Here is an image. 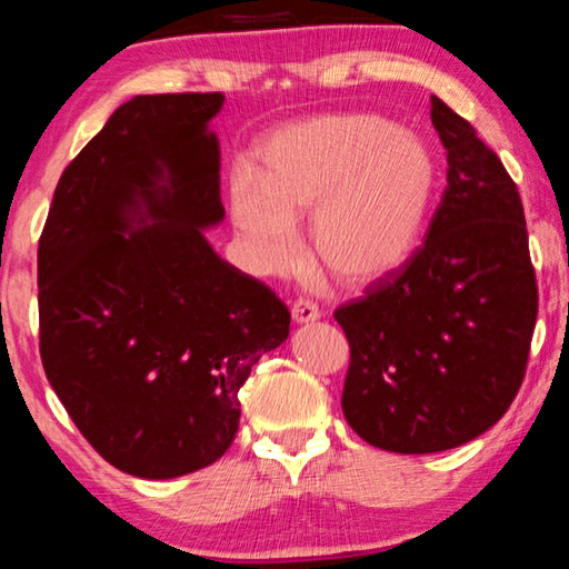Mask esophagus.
Wrapping results in <instances>:
<instances>
[{
  "instance_id": "34e87169",
  "label": "esophagus",
  "mask_w": 569,
  "mask_h": 569,
  "mask_svg": "<svg viewBox=\"0 0 569 569\" xmlns=\"http://www.w3.org/2000/svg\"><path fill=\"white\" fill-rule=\"evenodd\" d=\"M321 318V310H318L316 302L310 300H295L292 302V321L295 323H313Z\"/></svg>"
}]
</instances>
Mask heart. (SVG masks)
Returning a JSON list of instances; mask_svg holds the SVG:
<instances>
[{
    "mask_svg": "<svg viewBox=\"0 0 569 569\" xmlns=\"http://www.w3.org/2000/svg\"><path fill=\"white\" fill-rule=\"evenodd\" d=\"M438 166L422 139L370 113L316 116L261 144V173H230V217L263 271L290 269L298 217L323 269L368 287L407 267L422 243Z\"/></svg>",
    "mask_w": 569,
    "mask_h": 569,
    "instance_id": "obj_1",
    "label": "heart"
}]
</instances>
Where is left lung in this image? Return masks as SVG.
I'll return each mask as SVG.
<instances>
[{
	"instance_id": "left-lung-1",
	"label": "left lung",
	"mask_w": 569,
	"mask_h": 569,
	"mask_svg": "<svg viewBox=\"0 0 569 569\" xmlns=\"http://www.w3.org/2000/svg\"><path fill=\"white\" fill-rule=\"evenodd\" d=\"M448 186L407 267L337 308L349 341L341 409L391 453H438L487 432L526 376L539 310L520 193L440 98Z\"/></svg>"
}]
</instances>
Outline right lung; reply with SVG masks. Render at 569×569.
I'll list each match as a JSON object with an SVG mask.
<instances>
[{
  "mask_svg": "<svg viewBox=\"0 0 569 569\" xmlns=\"http://www.w3.org/2000/svg\"><path fill=\"white\" fill-rule=\"evenodd\" d=\"M222 92L137 96L61 173L38 240L46 378L123 473L173 479L238 432V391L290 333L267 284L209 246Z\"/></svg>",
  "mask_w": 569,
  "mask_h": 569,
  "instance_id": "1",
  "label": "right lung"
}]
</instances>
